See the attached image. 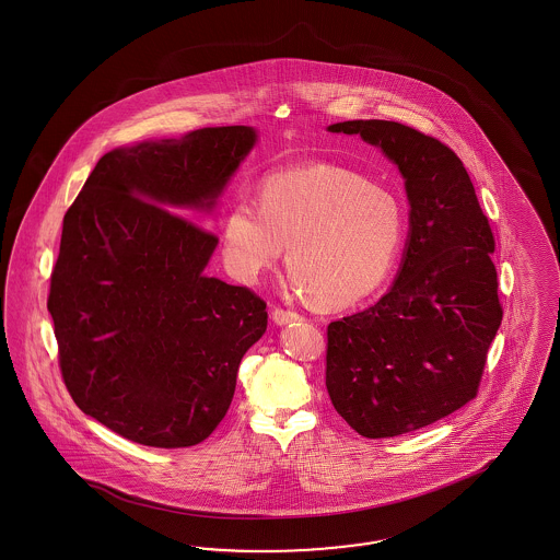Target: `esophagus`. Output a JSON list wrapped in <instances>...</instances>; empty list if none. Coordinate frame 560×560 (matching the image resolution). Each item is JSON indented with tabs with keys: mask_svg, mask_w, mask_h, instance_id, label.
I'll return each mask as SVG.
<instances>
[{
	"mask_svg": "<svg viewBox=\"0 0 560 560\" xmlns=\"http://www.w3.org/2000/svg\"><path fill=\"white\" fill-rule=\"evenodd\" d=\"M272 320L279 324V326H285V324L300 323V320H304V316H302V314H298V312H293V310L275 307V312H272Z\"/></svg>",
	"mask_w": 560,
	"mask_h": 560,
	"instance_id": "esophagus-1",
	"label": "esophagus"
}]
</instances>
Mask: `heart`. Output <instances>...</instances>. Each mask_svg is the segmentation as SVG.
Wrapping results in <instances>:
<instances>
[{"mask_svg":"<svg viewBox=\"0 0 560 560\" xmlns=\"http://www.w3.org/2000/svg\"><path fill=\"white\" fill-rule=\"evenodd\" d=\"M223 260L256 281L288 244L289 285L324 304L372 295L398 258L405 209L386 188L353 170L316 164L267 174L256 203L240 197L221 221Z\"/></svg>","mask_w":560,"mask_h":560,"instance_id":"1","label":"heart"}]
</instances>
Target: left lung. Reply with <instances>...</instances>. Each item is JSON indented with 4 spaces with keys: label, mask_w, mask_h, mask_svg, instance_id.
<instances>
[{
    "label": "left lung",
    "mask_w": 560,
    "mask_h": 560,
    "mask_svg": "<svg viewBox=\"0 0 560 560\" xmlns=\"http://www.w3.org/2000/svg\"><path fill=\"white\" fill-rule=\"evenodd\" d=\"M398 166L408 240L390 291L328 324L326 390L370 440L435 423L470 402L503 320L494 237L462 160L435 137L394 120H345Z\"/></svg>",
    "instance_id": "1"
}]
</instances>
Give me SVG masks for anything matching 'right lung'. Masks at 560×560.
<instances>
[{"label":"right lung","mask_w":560,"mask_h":560,"mask_svg":"<svg viewBox=\"0 0 560 560\" xmlns=\"http://www.w3.org/2000/svg\"><path fill=\"white\" fill-rule=\"evenodd\" d=\"M255 143L232 125L117 148L63 218L47 302L59 368L73 402L125 440H207L267 330L255 291L205 275L218 237L182 218L213 211Z\"/></svg>","instance_id":"1"}]
</instances>
